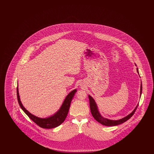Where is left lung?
<instances>
[{"mask_svg":"<svg viewBox=\"0 0 154 154\" xmlns=\"http://www.w3.org/2000/svg\"><path fill=\"white\" fill-rule=\"evenodd\" d=\"M137 72L139 73V70L137 68ZM142 93V84H141V87H140V96L141 95ZM89 96V106H90V109L91 111V114L93 116V117L96 120L99 122L100 124L103 125L104 126H116L118 125L121 124L122 123H124L125 122H126V121H128L129 119H130L132 117L133 115L134 114L136 110L137 109L138 105H137V106L136 107V108L134 109V110L132 111L130 114H129L128 116L123 118L121 119L117 120V121H114V120H110L108 119L107 118L103 117L102 116H101V115L100 114L99 111L97 110V107L96 106L95 100H94V99L91 96Z\"/></svg>","mask_w":154,"mask_h":154,"instance_id":"8db88e82","label":"left lung"}]
</instances>
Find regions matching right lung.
I'll list each match as a JSON object with an SVG mask.
<instances>
[{
	"mask_svg": "<svg viewBox=\"0 0 154 154\" xmlns=\"http://www.w3.org/2000/svg\"><path fill=\"white\" fill-rule=\"evenodd\" d=\"M76 91L77 90L74 89L68 94V95L66 96L63 103L62 104L60 110H59L55 114H54L52 117L47 118H40L30 114L29 112L26 110L25 107L22 106V103L21 102V100L20 99L18 86L17 87V99L21 108L35 123H36L40 127L44 129H52V128H56L64 122L67 116L72 100Z\"/></svg>",
	"mask_w": 154,
	"mask_h": 154,
	"instance_id": "right-lung-1",
	"label": "right lung"
}]
</instances>
